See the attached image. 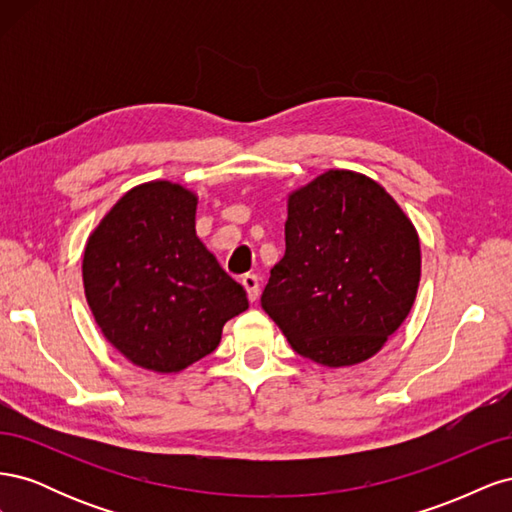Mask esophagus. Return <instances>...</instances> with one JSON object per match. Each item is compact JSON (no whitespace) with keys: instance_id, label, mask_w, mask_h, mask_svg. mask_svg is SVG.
<instances>
[{"instance_id":"obj_1","label":"esophagus","mask_w":512,"mask_h":512,"mask_svg":"<svg viewBox=\"0 0 512 512\" xmlns=\"http://www.w3.org/2000/svg\"><path fill=\"white\" fill-rule=\"evenodd\" d=\"M241 284H243V288L247 290V299H250L252 303L258 299V277L256 275H252V273H247V275H243V280H241Z\"/></svg>"}]
</instances>
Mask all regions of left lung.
Here are the masks:
<instances>
[{"mask_svg": "<svg viewBox=\"0 0 512 512\" xmlns=\"http://www.w3.org/2000/svg\"><path fill=\"white\" fill-rule=\"evenodd\" d=\"M284 232L262 309L305 359L367 361L406 320L421 282L408 215L374 179L329 170L288 196Z\"/></svg>", "mask_w": 512, "mask_h": 512, "instance_id": "1", "label": "left lung"}]
</instances>
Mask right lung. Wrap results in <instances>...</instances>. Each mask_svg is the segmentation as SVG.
I'll return each mask as SVG.
<instances>
[{"instance_id": "add662e5", "label": "right lung", "mask_w": 512, "mask_h": 512, "mask_svg": "<svg viewBox=\"0 0 512 512\" xmlns=\"http://www.w3.org/2000/svg\"><path fill=\"white\" fill-rule=\"evenodd\" d=\"M194 192L149 181L123 194L91 232L85 297L98 327L134 365L175 374L218 348L247 309L241 284L196 237Z\"/></svg>"}]
</instances>
